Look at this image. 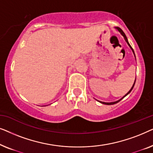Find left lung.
Segmentation results:
<instances>
[{"label":"left lung","mask_w":153,"mask_h":153,"mask_svg":"<svg viewBox=\"0 0 153 153\" xmlns=\"http://www.w3.org/2000/svg\"><path fill=\"white\" fill-rule=\"evenodd\" d=\"M116 28L117 29V30H118L119 31V32H120V33H121V35H123V37H124V38H125V41H126V42H127V44H128V45L129 46V47H130V48H131V50H132V51H133V53H134V50H133V49H132V47H131V46H130V45H129V42H128V41H127V38L126 35H125V33H124V32H123V30H122V29H121L120 28H119V27H116ZM134 56H135V55H134ZM135 82H136V79H135V81H134V84H133V85H132V87H131V88L130 89V91H129L128 92V93H127L126 94V95H125L124 96V97H122V98H121V99H120V100H118V101H116V102H100H100H101V103H102V104H106V105H112V104H116V103H118V102H120L121 100H123V98H124V97H125V96H127V95H128V94H129V93H130V92L131 91V90H132V89H133V88H134V86Z\"/></svg>","instance_id":"obj_1"}]
</instances>
